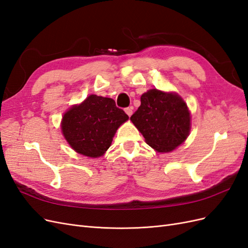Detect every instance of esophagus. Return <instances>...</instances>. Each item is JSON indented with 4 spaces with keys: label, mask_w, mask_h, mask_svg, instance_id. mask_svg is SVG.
Segmentation results:
<instances>
[{
    "label": "esophagus",
    "mask_w": 248,
    "mask_h": 248,
    "mask_svg": "<svg viewBox=\"0 0 248 248\" xmlns=\"http://www.w3.org/2000/svg\"><path fill=\"white\" fill-rule=\"evenodd\" d=\"M132 109H133V108L132 107H129V108H125V112L127 115H128L129 117L132 115Z\"/></svg>",
    "instance_id": "esophagus-1"
}]
</instances>
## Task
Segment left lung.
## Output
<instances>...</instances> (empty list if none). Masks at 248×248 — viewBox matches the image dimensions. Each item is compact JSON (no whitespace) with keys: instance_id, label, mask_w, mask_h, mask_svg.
Returning <instances> with one entry per match:
<instances>
[{"instance_id":"8db88e82","label":"left lung","mask_w":248,"mask_h":248,"mask_svg":"<svg viewBox=\"0 0 248 248\" xmlns=\"http://www.w3.org/2000/svg\"><path fill=\"white\" fill-rule=\"evenodd\" d=\"M131 122L157 152L167 153L184 142L190 131V112L176 93L151 89L140 96Z\"/></svg>"}]
</instances>
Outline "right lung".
<instances>
[{
	"label": "right lung",
	"mask_w": 248,
	"mask_h": 248,
	"mask_svg": "<svg viewBox=\"0 0 248 248\" xmlns=\"http://www.w3.org/2000/svg\"><path fill=\"white\" fill-rule=\"evenodd\" d=\"M127 120L114 99L90 95L65 112L61 129L74 151L96 158L106 153L117 129Z\"/></svg>",
	"instance_id": "1"
}]
</instances>
